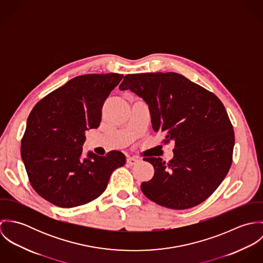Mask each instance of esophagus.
<instances>
[{"label":"esophagus","mask_w":263,"mask_h":263,"mask_svg":"<svg viewBox=\"0 0 263 263\" xmlns=\"http://www.w3.org/2000/svg\"><path fill=\"white\" fill-rule=\"evenodd\" d=\"M126 163L129 165V166H134V165H137L139 163V160L136 159V158H133V157H129L126 159Z\"/></svg>","instance_id":"obj_1"}]
</instances>
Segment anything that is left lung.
I'll list each match as a JSON object with an SVG mask.
<instances>
[{"mask_svg": "<svg viewBox=\"0 0 263 263\" xmlns=\"http://www.w3.org/2000/svg\"><path fill=\"white\" fill-rule=\"evenodd\" d=\"M120 90H130L148 104L153 129L164 143L174 142L173 158H146L155 169L141 189L152 201L185 210L204 201L222 183L232 165L233 125L212 92L177 73L129 74Z\"/></svg>", "mask_w": 263, "mask_h": 263, "instance_id": "8db88e82", "label": "left lung"}]
</instances>
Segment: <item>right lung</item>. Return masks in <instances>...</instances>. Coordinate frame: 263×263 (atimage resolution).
Returning a JSON list of instances; mask_svg holds the SVG:
<instances>
[{"label":"right lung","instance_id":"add662e5","mask_svg":"<svg viewBox=\"0 0 263 263\" xmlns=\"http://www.w3.org/2000/svg\"><path fill=\"white\" fill-rule=\"evenodd\" d=\"M123 75L78 76L41 99L29 114L21 141V157L30 184L60 208L88 203L107 187L125 156L88 152L83 158L86 130L97 128L104 102Z\"/></svg>","mask_w":263,"mask_h":263}]
</instances>
